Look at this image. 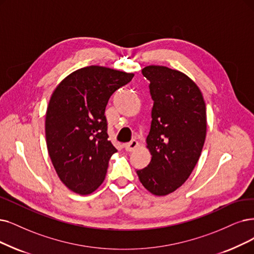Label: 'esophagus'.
Instances as JSON below:
<instances>
[{"label":"esophagus","mask_w":254,"mask_h":254,"mask_svg":"<svg viewBox=\"0 0 254 254\" xmlns=\"http://www.w3.org/2000/svg\"><path fill=\"white\" fill-rule=\"evenodd\" d=\"M137 146H138V143H137V140H135V139H132L130 141V143H127V144H125V150L127 151V152H133L136 148H137Z\"/></svg>","instance_id":"1"}]
</instances>
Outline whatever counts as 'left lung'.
<instances>
[{
	"label": "left lung",
	"instance_id": "8db88e82",
	"mask_svg": "<svg viewBox=\"0 0 254 254\" xmlns=\"http://www.w3.org/2000/svg\"><path fill=\"white\" fill-rule=\"evenodd\" d=\"M141 73L154 101L146 139L152 158L136 173L150 192L166 196L185 184L198 162L206 136V107L197 84L179 70L149 65Z\"/></svg>",
	"mask_w": 254,
	"mask_h": 254
}]
</instances>
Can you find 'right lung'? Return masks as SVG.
<instances>
[{
  "label": "right lung",
  "mask_w": 254,
  "mask_h": 254,
  "mask_svg": "<svg viewBox=\"0 0 254 254\" xmlns=\"http://www.w3.org/2000/svg\"><path fill=\"white\" fill-rule=\"evenodd\" d=\"M133 76L90 65L65 77L51 96L48 152L60 180L77 194L88 195L104 181L109 159L118 151L108 140L105 108L110 96Z\"/></svg>",
  "instance_id": "right-lung-1"
}]
</instances>
